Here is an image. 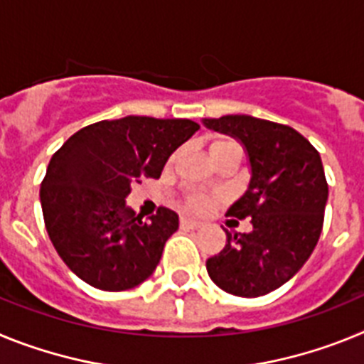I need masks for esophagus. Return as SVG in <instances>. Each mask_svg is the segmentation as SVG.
<instances>
[{
	"mask_svg": "<svg viewBox=\"0 0 364 364\" xmlns=\"http://www.w3.org/2000/svg\"><path fill=\"white\" fill-rule=\"evenodd\" d=\"M180 226L186 228V230H197V228L202 226V222L200 220H195V218L182 217V218H180Z\"/></svg>",
	"mask_w": 364,
	"mask_h": 364,
	"instance_id": "34e87169",
	"label": "esophagus"
}]
</instances>
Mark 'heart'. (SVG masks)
Returning <instances> with one entry per match:
<instances>
[{"instance_id":"heart-1","label":"heart","mask_w":364,"mask_h":364,"mask_svg":"<svg viewBox=\"0 0 364 364\" xmlns=\"http://www.w3.org/2000/svg\"><path fill=\"white\" fill-rule=\"evenodd\" d=\"M222 144H235V142H231V140H218V142H215L213 146H222ZM188 202L193 210H197V211H204L211 205V200L208 197H204V195H191Z\"/></svg>"}]
</instances>
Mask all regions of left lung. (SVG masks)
<instances>
[{"label":"left lung","instance_id":"1","mask_svg":"<svg viewBox=\"0 0 364 364\" xmlns=\"http://www.w3.org/2000/svg\"><path fill=\"white\" fill-rule=\"evenodd\" d=\"M202 124L246 149L250 184L228 215L252 217L253 224L250 233L226 231L228 244L205 268L228 294L260 297L290 281L317 246L328 200L323 162L288 125L247 114L204 118Z\"/></svg>","mask_w":364,"mask_h":364}]
</instances>
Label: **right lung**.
<instances>
[{"label": "right lung", "instance_id": "obj_1", "mask_svg": "<svg viewBox=\"0 0 364 364\" xmlns=\"http://www.w3.org/2000/svg\"><path fill=\"white\" fill-rule=\"evenodd\" d=\"M200 125L182 118L125 117L87 125L50 159L41 182L45 228L58 255L98 290H131L159 266L178 215L149 220L125 204L131 184L160 178L167 159Z\"/></svg>", "mask_w": 364, "mask_h": 364}]
</instances>
